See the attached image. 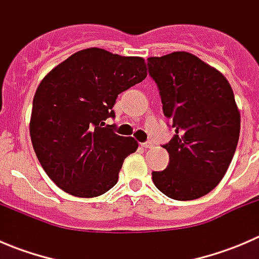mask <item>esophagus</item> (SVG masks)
Returning a JSON list of instances; mask_svg holds the SVG:
<instances>
[{
	"instance_id": "obj_1",
	"label": "esophagus",
	"mask_w": 259,
	"mask_h": 259,
	"mask_svg": "<svg viewBox=\"0 0 259 259\" xmlns=\"http://www.w3.org/2000/svg\"><path fill=\"white\" fill-rule=\"evenodd\" d=\"M153 142H150V140H149V142H145V143H143L142 144V146H144V148H153Z\"/></svg>"
}]
</instances>
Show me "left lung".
Listing matches in <instances>:
<instances>
[{
  "label": "left lung",
  "instance_id": "1",
  "mask_svg": "<svg viewBox=\"0 0 259 259\" xmlns=\"http://www.w3.org/2000/svg\"><path fill=\"white\" fill-rule=\"evenodd\" d=\"M148 66L176 129L163 146L168 168L153 171V182L171 199H198L219 184L236 153L241 114L233 90L218 70L189 52L149 57Z\"/></svg>",
  "mask_w": 259,
  "mask_h": 259
}]
</instances>
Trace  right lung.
Wrapping results in <instances>:
<instances>
[{"label":"right lung","instance_id":"right-lung-1","mask_svg":"<svg viewBox=\"0 0 259 259\" xmlns=\"http://www.w3.org/2000/svg\"><path fill=\"white\" fill-rule=\"evenodd\" d=\"M143 57L91 48L51 70L33 96L30 135L50 179L69 194L94 198L119 179L124 159L138 149L132 137L115 134L117 95L145 79Z\"/></svg>","mask_w":259,"mask_h":259}]
</instances>
